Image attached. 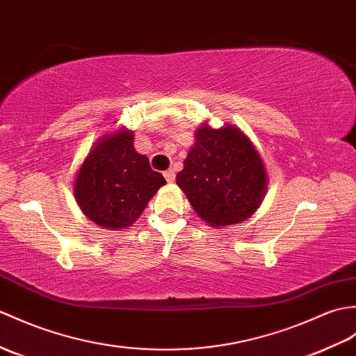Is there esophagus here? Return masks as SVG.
Here are the masks:
<instances>
[{"label": "esophagus", "instance_id": "34e87169", "mask_svg": "<svg viewBox=\"0 0 356 356\" xmlns=\"http://www.w3.org/2000/svg\"><path fill=\"white\" fill-rule=\"evenodd\" d=\"M163 177L167 179L168 184H172V181H175V179H176V171L172 170V168H170V170H167V171H163Z\"/></svg>", "mask_w": 356, "mask_h": 356}]
</instances>
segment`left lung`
<instances>
[{
  "mask_svg": "<svg viewBox=\"0 0 356 356\" xmlns=\"http://www.w3.org/2000/svg\"><path fill=\"white\" fill-rule=\"evenodd\" d=\"M194 138L176 181L197 216L217 229L249 220L268 184L259 152L234 124L212 129L202 122Z\"/></svg>",
  "mask_w": 356,
  "mask_h": 356,
  "instance_id": "obj_1",
  "label": "left lung"
}]
</instances>
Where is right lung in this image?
Returning <instances> with one entry per match:
<instances>
[{"label": "right lung", "mask_w": 356, "mask_h": 356, "mask_svg": "<svg viewBox=\"0 0 356 356\" xmlns=\"http://www.w3.org/2000/svg\"><path fill=\"white\" fill-rule=\"evenodd\" d=\"M134 130L124 126L95 140L74 179V197L85 216L103 229L130 227L144 212L163 176L134 147Z\"/></svg>", "instance_id": "obj_1"}]
</instances>
